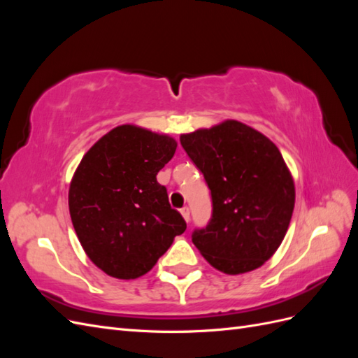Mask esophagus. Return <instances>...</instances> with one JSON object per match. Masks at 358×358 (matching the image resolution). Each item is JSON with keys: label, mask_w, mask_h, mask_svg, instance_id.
I'll use <instances>...</instances> for the list:
<instances>
[{"label": "esophagus", "mask_w": 358, "mask_h": 358, "mask_svg": "<svg viewBox=\"0 0 358 358\" xmlns=\"http://www.w3.org/2000/svg\"><path fill=\"white\" fill-rule=\"evenodd\" d=\"M180 213H182V216H183V220H185L187 222L189 221V208H187V206H185V208H182L180 209Z\"/></svg>", "instance_id": "obj_1"}]
</instances>
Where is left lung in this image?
<instances>
[{"instance_id":"obj_1","label":"left lung","mask_w":358,"mask_h":358,"mask_svg":"<svg viewBox=\"0 0 358 358\" xmlns=\"http://www.w3.org/2000/svg\"><path fill=\"white\" fill-rule=\"evenodd\" d=\"M210 189L212 216L192 231L209 264L229 275L263 266L282 243L294 210V182L273 142L225 121L180 136Z\"/></svg>"}]
</instances>
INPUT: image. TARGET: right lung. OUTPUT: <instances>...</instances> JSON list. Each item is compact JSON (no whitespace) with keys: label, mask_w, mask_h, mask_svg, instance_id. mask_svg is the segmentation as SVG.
I'll return each instance as SVG.
<instances>
[{"label":"right lung","mask_w":358,"mask_h":358,"mask_svg":"<svg viewBox=\"0 0 358 358\" xmlns=\"http://www.w3.org/2000/svg\"><path fill=\"white\" fill-rule=\"evenodd\" d=\"M176 146L169 136L121 125L103 136L76 170L69 191L71 222L86 255L109 276L148 273L187 230L157 182Z\"/></svg>","instance_id":"obj_1"}]
</instances>
